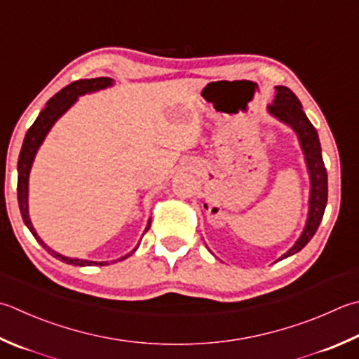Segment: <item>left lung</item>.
Wrapping results in <instances>:
<instances>
[{
	"instance_id": "left-lung-1",
	"label": "left lung",
	"mask_w": 359,
	"mask_h": 359,
	"mask_svg": "<svg viewBox=\"0 0 359 359\" xmlns=\"http://www.w3.org/2000/svg\"><path fill=\"white\" fill-rule=\"evenodd\" d=\"M277 95L276 100L271 105H268V111L276 116L280 121L291 126L294 132L297 133L299 142L302 146V151L305 154V161L308 166V172H310L311 180V191H310V210H308V219L305 224V229L302 231V235L296 244L286 252L285 255L278 258L283 259L297 254L305 245L310 243L311 238L314 236L316 230H318L319 224L324 217L327 198H328V182H327V170L322 160L320 152V142L318 130L314 129V126L310 123V119L306 118L305 111L302 110V104L299 97L292 93L287 87H276Z\"/></svg>"
}]
</instances>
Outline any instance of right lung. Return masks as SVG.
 <instances>
[{
    "label": "right lung",
    "instance_id": "add662e5",
    "mask_svg": "<svg viewBox=\"0 0 359 359\" xmlns=\"http://www.w3.org/2000/svg\"><path fill=\"white\" fill-rule=\"evenodd\" d=\"M110 86H114V79L110 77H95V79H81L72 82L69 86L63 87L59 93H55L51 100L46 102V107L40 111V115L35 119L34 124L29 128V130L26 132L23 146H21L20 151V157H18V184H17V193H18V205H20V212L21 217L26 224V227L31 230V233L34 235L35 240H37L41 248H43L48 254H51L54 258L60 259V262L67 263V264H74V266H105L109 264L107 262H88V259H81V258H69L65 255H60L59 252L53 250L51 248L40 240V236L35 231L32 222L29 219V212H27V187H29V172H31V166L35 154H37L40 144L43 143V140L46 137V133L49 129L53 128V124L57 121V119L65 114V111L72 107V105L77 101V96L86 95V93H93V91L107 88ZM151 227V219L147 221L146 230H149ZM140 245V244H138ZM138 245L132 252H129L128 255H124L119 258V262L124 258L130 257L133 252L138 249Z\"/></svg>",
    "mask_w": 359,
    "mask_h": 359
}]
</instances>
